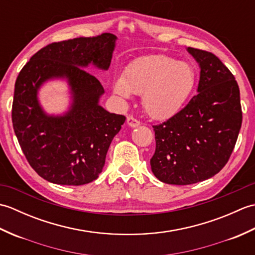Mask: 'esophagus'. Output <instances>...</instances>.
<instances>
[{
	"label": "esophagus",
	"mask_w": 255,
	"mask_h": 255,
	"mask_svg": "<svg viewBox=\"0 0 255 255\" xmlns=\"http://www.w3.org/2000/svg\"><path fill=\"white\" fill-rule=\"evenodd\" d=\"M127 124L129 125L130 127H138L140 125V122L138 121V119H136L132 116H128L127 117Z\"/></svg>",
	"instance_id": "34e87169"
}]
</instances>
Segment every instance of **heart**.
<instances>
[{"mask_svg":"<svg viewBox=\"0 0 255 255\" xmlns=\"http://www.w3.org/2000/svg\"><path fill=\"white\" fill-rule=\"evenodd\" d=\"M196 73L187 62L163 55L145 56L128 64L124 75L114 81V92L128 99L143 94L142 103L151 117L173 115L185 103L194 89Z\"/></svg>","mask_w":255,"mask_h":255,"instance_id":"obj_1","label":"heart"}]
</instances>
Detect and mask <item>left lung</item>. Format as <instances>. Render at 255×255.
Returning a JSON list of instances; mask_svg holds the SVG:
<instances>
[{
    "label": "left lung",
    "instance_id": "left-lung-1",
    "mask_svg": "<svg viewBox=\"0 0 255 255\" xmlns=\"http://www.w3.org/2000/svg\"><path fill=\"white\" fill-rule=\"evenodd\" d=\"M200 67L198 93L164 123L154 125L150 160L156 178L189 185L213 177L227 164L242 124L240 90L214 53L188 48Z\"/></svg>",
    "mask_w": 255,
    "mask_h": 255
}]
</instances>
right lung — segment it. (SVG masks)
Wrapping results in <instances>:
<instances>
[{
    "label": "right lung",
    "instance_id": "1",
    "mask_svg": "<svg viewBox=\"0 0 255 255\" xmlns=\"http://www.w3.org/2000/svg\"><path fill=\"white\" fill-rule=\"evenodd\" d=\"M116 36L104 32L52 42L37 51L15 82L12 122L27 161L38 175L60 185H83L99 177L112 140L126 121L99 105L104 89L83 69L110 68ZM66 77L73 105L63 117H48L36 92L45 80Z\"/></svg>",
    "mask_w": 255,
    "mask_h": 255
}]
</instances>
